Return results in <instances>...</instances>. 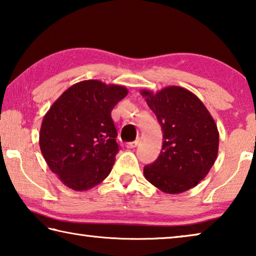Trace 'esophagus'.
<instances>
[{
	"label": "esophagus",
	"instance_id": "obj_1",
	"mask_svg": "<svg viewBox=\"0 0 256 256\" xmlns=\"http://www.w3.org/2000/svg\"><path fill=\"white\" fill-rule=\"evenodd\" d=\"M138 144H140V138H136V141L128 142V144H126V146H128V148H130V149H133V148H136Z\"/></svg>",
	"mask_w": 256,
	"mask_h": 256
}]
</instances>
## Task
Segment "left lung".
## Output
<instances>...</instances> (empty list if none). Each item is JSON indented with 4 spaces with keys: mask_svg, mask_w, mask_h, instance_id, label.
I'll return each instance as SVG.
<instances>
[{
    "mask_svg": "<svg viewBox=\"0 0 256 256\" xmlns=\"http://www.w3.org/2000/svg\"><path fill=\"white\" fill-rule=\"evenodd\" d=\"M162 130V152L144 166V177L164 193L185 192L200 183L214 164L219 133L214 118L196 94L167 86L141 92Z\"/></svg>",
    "mask_w": 256,
    "mask_h": 256,
    "instance_id": "8db88e82",
    "label": "left lung"
}]
</instances>
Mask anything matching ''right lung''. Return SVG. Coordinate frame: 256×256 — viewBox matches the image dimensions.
<instances>
[{
  "label": "right lung",
  "instance_id": "right-lung-1",
  "mask_svg": "<svg viewBox=\"0 0 256 256\" xmlns=\"http://www.w3.org/2000/svg\"><path fill=\"white\" fill-rule=\"evenodd\" d=\"M128 94L122 86L81 81L66 90L42 123L40 146L64 185L86 190L110 175L120 151L112 110Z\"/></svg>",
  "mask_w": 256,
  "mask_h": 256
}]
</instances>
